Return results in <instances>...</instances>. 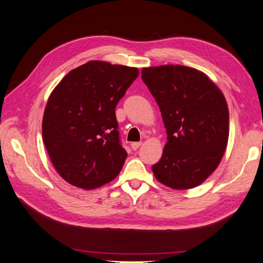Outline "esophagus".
Here are the masks:
<instances>
[{
  "label": "esophagus",
  "mask_w": 263,
  "mask_h": 263,
  "mask_svg": "<svg viewBox=\"0 0 263 263\" xmlns=\"http://www.w3.org/2000/svg\"><path fill=\"white\" fill-rule=\"evenodd\" d=\"M142 144V142H133L132 144H131V148L136 151V150H138L139 148H140V145Z\"/></svg>",
  "instance_id": "1"
}]
</instances>
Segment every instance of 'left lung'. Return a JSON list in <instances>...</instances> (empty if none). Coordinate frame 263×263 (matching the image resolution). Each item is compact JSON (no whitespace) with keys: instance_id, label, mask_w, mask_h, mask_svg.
<instances>
[{"instance_id":"1","label":"left lung","mask_w":263,"mask_h":263,"mask_svg":"<svg viewBox=\"0 0 263 263\" xmlns=\"http://www.w3.org/2000/svg\"><path fill=\"white\" fill-rule=\"evenodd\" d=\"M141 77L159 105L168 141L152 166L164 186L191 189L215 172L227 150L229 107L203 71L181 65L146 67Z\"/></svg>"}]
</instances>
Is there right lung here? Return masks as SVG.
Listing matches in <instances>:
<instances>
[{
    "label": "right lung",
    "instance_id": "1",
    "mask_svg": "<svg viewBox=\"0 0 263 263\" xmlns=\"http://www.w3.org/2000/svg\"><path fill=\"white\" fill-rule=\"evenodd\" d=\"M139 76L134 67L90 60L70 70L49 96L42 139L57 173L94 189L112 181L126 159L115 107Z\"/></svg>",
    "mask_w": 263,
    "mask_h": 263
}]
</instances>
